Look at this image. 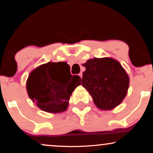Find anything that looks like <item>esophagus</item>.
I'll return each mask as SVG.
<instances>
[{
  "instance_id": "1",
  "label": "esophagus",
  "mask_w": 153,
  "mask_h": 153,
  "mask_svg": "<svg viewBox=\"0 0 153 153\" xmlns=\"http://www.w3.org/2000/svg\"><path fill=\"white\" fill-rule=\"evenodd\" d=\"M79 77H80L81 79L82 78V73H79Z\"/></svg>"
}]
</instances>
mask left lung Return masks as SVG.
<instances>
[{"instance_id": "left-lung-1", "label": "left lung", "mask_w": 153, "mask_h": 153, "mask_svg": "<svg viewBox=\"0 0 153 153\" xmlns=\"http://www.w3.org/2000/svg\"><path fill=\"white\" fill-rule=\"evenodd\" d=\"M83 87L93 97L94 104L104 111L118 106L126 96L129 77L118 60L112 58H94L83 64Z\"/></svg>"}]
</instances>
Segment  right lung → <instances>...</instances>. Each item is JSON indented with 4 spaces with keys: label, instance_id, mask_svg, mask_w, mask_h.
Segmentation results:
<instances>
[{
    "label": "right lung",
    "instance_id": "right-lung-1",
    "mask_svg": "<svg viewBox=\"0 0 153 153\" xmlns=\"http://www.w3.org/2000/svg\"><path fill=\"white\" fill-rule=\"evenodd\" d=\"M67 66L68 65L65 63L49 62L38 66L29 74L26 81L27 93L44 111L51 114L65 111L72 92L81 84V79L77 75L73 76L70 82L68 80L66 74L62 72V68Z\"/></svg>",
    "mask_w": 153,
    "mask_h": 153
}]
</instances>
